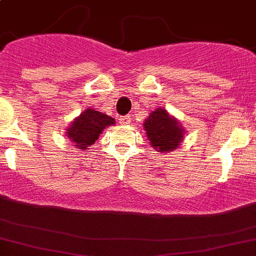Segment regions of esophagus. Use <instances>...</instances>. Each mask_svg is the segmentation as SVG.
Returning <instances> with one entry per match:
<instances>
[{
	"instance_id": "esophagus-1",
	"label": "esophagus",
	"mask_w": 256,
	"mask_h": 256,
	"mask_svg": "<svg viewBox=\"0 0 256 256\" xmlns=\"http://www.w3.org/2000/svg\"><path fill=\"white\" fill-rule=\"evenodd\" d=\"M130 115H125V116H120L119 122L122 124V125H126V124H130Z\"/></svg>"
}]
</instances>
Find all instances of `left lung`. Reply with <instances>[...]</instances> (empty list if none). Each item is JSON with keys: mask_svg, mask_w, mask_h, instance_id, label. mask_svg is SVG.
<instances>
[{"mask_svg": "<svg viewBox=\"0 0 256 256\" xmlns=\"http://www.w3.org/2000/svg\"><path fill=\"white\" fill-rule=\"evenodd\" d=\"M143 126L150 146L160 153L176 150L184 140V128L165 109L152 112Z\"/></svg>", "mask_w": 256, "mask_h": 256, "instance_id": "8db88e82", "label": "left lung"}]
</instances>
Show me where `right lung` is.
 Segmentation results:
<instances>
[{"mask_svg":"<svg viewBox=\"0 0 256 256\" xmlns=\"http://www.w3.org/2000/svg\"><path fill=\"white\" fill-rule=\"evenodd\" d=\"M115 120L109 115L88 108L80 114L66 130V136L78 150H90L100 134L108 126L114 125Z\"/></svg>","mask_w":256,"mask_h":256,"instance_id":"1","label":"right lung"}]
</instances>
